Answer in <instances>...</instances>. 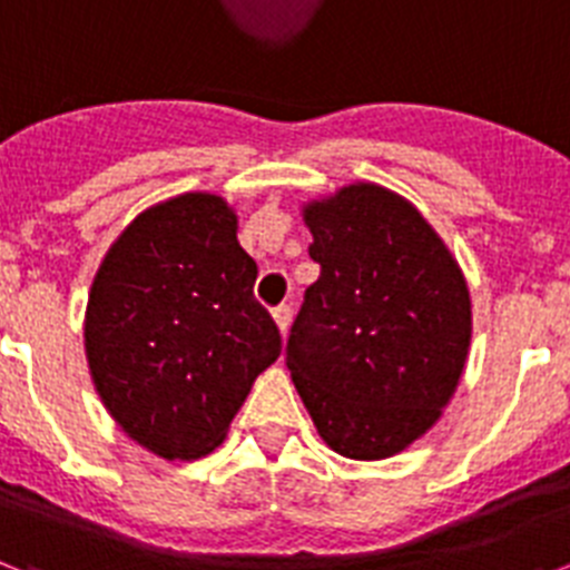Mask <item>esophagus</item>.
Returning <instances> with one entry per match:
<instances>
[{
    "mask_svg": "<svg viewBox=\"0 0 570 570\" xmlns=\"http://www.w3.org/2000/svg\"><path fill=\"white\" fill-rule=\"evenodd\" d=\"M272 318H275L277 330H281V336H286V330H289V322H293V309L281 304V307L272 309Z\"/></svg>",
    "mask_w": 570,
    "mask_h": 570,
    "instance_id": "34e87169",
    "label": "esophagus"
}]
</instances>
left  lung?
Here are the masks:
<instances>
[{"label":"left lung","instance_id":"obj_1","mask_svg":"<svg viewBox=\"0 0 570 570\" xmlns=\"http://www.w3.org/2000/svg\"><path fill=\"white\" fill-rule=\"evenodd\" d=\"M322 275L286 342L318 438L382 461L423 438L455 396L472 342L470 286L429 219L376 181L301 205Z\"/></svg>","mask_w":570,"mask_h":570}]
</instances>
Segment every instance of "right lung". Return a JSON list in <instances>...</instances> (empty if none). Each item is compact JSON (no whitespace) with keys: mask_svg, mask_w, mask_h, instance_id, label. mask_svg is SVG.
<instances>
[{"mask_svg":"<svg viewBox=\"0 0 570 570\" xmlns=\"http://www.w3.org/2000/svg\"><path fill=\"white\" fill-rule=\"evenodd\" d=\"M257 263L212 190L150 205L115 237L83 315L89 376L109 417L165 461L226 440L281 333L252 295Z\"/></svg>","mask_w":570,"mask_h":570,"instance_id":"right-lung-1","label":"right lung"}]
</instances>
